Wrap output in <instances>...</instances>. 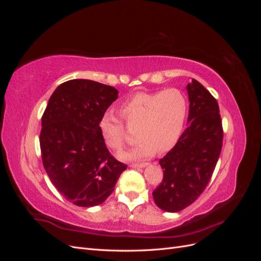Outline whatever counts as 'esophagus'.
Segmentation results:
<instances>
[{
    "instance_id": "obj_1",
    "label": "esophagus",
    "mask_w": 261,
    "mask_h": 261,
    "mask_svg": "<svg viewBox=\"0 0 261 261\" xmlns=\"http://www.w3.org/2000/svg\"><path fill=\"white\" fill-rule=\"evenodd\" d=\"M147 163H132L129 167L130 168H134V169H138V168H144L146 167Z\"/></svg>"
}]
</instances>
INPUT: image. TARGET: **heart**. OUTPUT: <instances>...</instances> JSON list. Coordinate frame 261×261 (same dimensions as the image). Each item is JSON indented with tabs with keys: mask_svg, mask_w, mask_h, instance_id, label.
Returning a JSON list of instances; mask_svg holds the SVG:
<instances>
[{
	"mask_svg": "<svg viewBox=\"0 0 261 261\" xmlns=\"http://www.w3.org/2000/svg\"><path fill=\"white\" fill-rule=\"evenodd\" d=\"M117 111L129 129L136 128L137 145L121 154L123 159H138L164 153L176 145L188 113L186 94L176 88L155 92H139L123 101ZM124 123L112 113L100 117L99 130L106 145L122 150L127 141Z\"/></svg>",
	"mask_w": 261,
	"mask_h": 261,
	"instance_id": "1",
	"label": "heart"
}]
</instances>
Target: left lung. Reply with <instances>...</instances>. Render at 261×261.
Masks as SVG:
<instances>
[{"label": "left lung", "instance_id": "obj_1", "mask_svg": "<svg viewBox=\"0 0 261 261\" xmlns=\"http://www.w3.org/2000/svg\"><path fill=\"white\" fill-rule=\"evenodd\" d=\"M188 126L159 163L163 178L152 195L160 209L177 212L191 206L207 187L223 144L216 98L196 80L187 85Z\"/></svg>", "mask_w": 261, "mask_h": 261}]
</instances>
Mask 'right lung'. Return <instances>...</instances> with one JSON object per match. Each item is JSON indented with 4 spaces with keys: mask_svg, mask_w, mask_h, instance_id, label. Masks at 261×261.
<instances>
[{
    "mask_svg": "<svg viewBox=\"0 0 261 261\" xmlns=\"http://www.w3.org/2000/svg\"><path fill=\"white\" fill-rule=\"evenodd\" d=\"M117 94L112 86L72 80L55 89L42 115L43 167L55 188L76 206L103 202L127 169L110 153L99 130L100 117Z\"/></svg>",
    "mask_w": 261,
    "mask_h": 261,
    "instance_id": "obj_1",
    "label": "right lung"
}]
</instances>
